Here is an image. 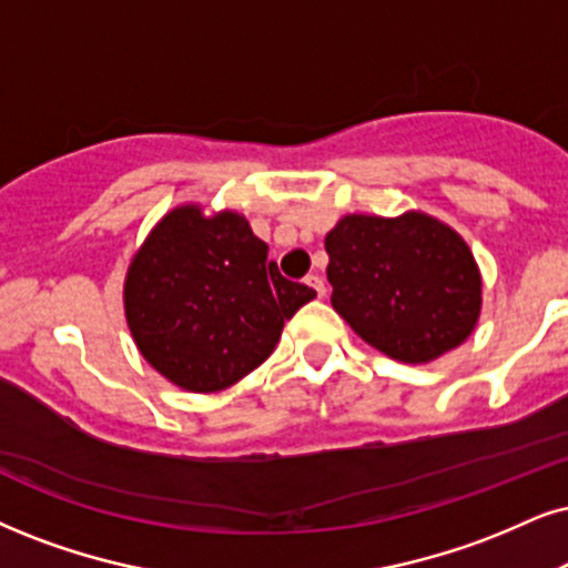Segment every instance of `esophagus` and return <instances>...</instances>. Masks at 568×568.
<instances>
[{
	"mask_svg": "<svg viewBox=\"0 0 568 568\" xmlns=\"http://www.w3.org/2000/svg\"><path fill=\"white\" fill-rule=\"evenodd\" d=\"M305 284L311 286V290L316 292L318 297H324V295H326V284H324V278L318 276V273H311V276H305Z\"/></svg>",
	"mask_w": 568,
	"mask_h": 568,
	"instance_id": "1",
	"label": "esophagus"
}]
</instances>
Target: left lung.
Returning a JSON list of instances; mask_svg holds the SVG:
<instances>
[{
    "mask_svg": "<svg viewBox=\"0 0 568 568\" xmlns=\"http://www.w3.org/2000/svg\"><path fill=\"white\" fill-rule=\"evenodd\" d=\"M332 305L361 339L403 363H429L477 326L481 276L443 221L345 215L326 234Z\"/></svg>",
    "mask_w": 568,
    "mask_h": 568,
    "instance_id": "8db88e82",
    "label": "left lung"
}]
</instances>
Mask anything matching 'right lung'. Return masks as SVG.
Listing matches in <instances>:
<instances>
[{
    "mask_svg": "<svg viewBox=\"0 0 568 568\" xmlns=\"http://www.w3.org/2000/svg\"><path fill=\"white\" fill-rule=\"evenodd\" d=\"M316 297L268 263L244 215L181 205L150 231L125 273L123 305L139 353L189 392H221L268 358Z\"/></svg>",
    "mask_w": 568,
    "mask_h": 568,
    "instance_id": "right-lung-1",
    "label": "right lung"
}]
</instances>
